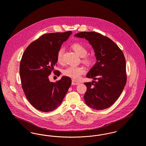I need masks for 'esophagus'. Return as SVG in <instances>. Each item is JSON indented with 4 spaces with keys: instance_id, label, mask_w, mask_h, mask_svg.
Listing matches in <instances>:
<instances>
[{
    "instance_id": "34e87169",
    "label": "esophagus",
    "mask_w": 146,
    "mask_h": 146,
    "mask_svg": "<svg viewBox=\"0 0 146 146\" xmlns=\"http://www.w3.org/2000/svg\"><path fill=\"white\" fill-rule=\"evenodd\" d=\"M79 82H77L76 80H74V79H73L72 80V85H78V84H79Z\"/></svg>"
}]
</instances>
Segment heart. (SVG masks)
<instances>
[{
	"instance_id": "obj_1",
	"label": "heart",
	"mask_w": 146,
	"mask_h": 146,
	"mask_svg": "<svg viewBox=\"0 0 146 146\" xmlns=\"http://www.w3.org/2000/svg\"><path fill=\"white\" fill-rule=\"evenodd\" d=\"M72 49L81 57H83V61L86 64H90L91 62L92 58L89 56H87L88 50L86 46L80 42H76L72 45ZM63 50L59 49L57 52L56 60L57 62L62 63L63 62ZM85 70L83 67L80 66H69L63 70V73L64 75L70 76L75 79H79L80 76L85 73Z\"/></svg>"
}]
</instances>
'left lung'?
<instances>
[{
	"instance_id": "obj_1",
	"label": "left lung",
	"mask_w": 146,
	"mask_h": 146,
	"mask_svg": "<svg viewBox=\"0 0 146 146\" xmlns=\"http://www.w3.org/2000/svg\"><path fill=\"white\" fill-rule=\"evenodd\" d=\"M75 36L89 41L97 62L86 77L97 80L85 83V104L96 110L111 106L123 90L126 82V61L122 51L109 38L95 32H82Z\"/></svg>"
}]
</instances>
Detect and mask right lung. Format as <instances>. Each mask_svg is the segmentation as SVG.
Segmentation results:
<instances>
[{
  "instance_id": "right-lung-1",
  "label": "right lung",
  "mask_w": 146,
  "mask_h": 146,
  "mask_svg": "<svg viewBox=\"0 0 146 146\" xmlns=\"http://www.w3.org/2000/svg\"><path fill=\"white\" fill-rule=\"evenodd\" d=\"M72 31L42 35L25 50L20 65L22 88L29 103L36 110L48 112L61 104L72 83L69 76H63L56 83L49 75L56 64V55ZM57 71V74H60Z\"/></svg>"
}]
</instances>
